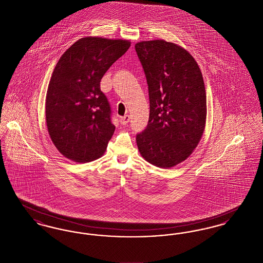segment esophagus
I'll list each match as a JSON object with an SVG mask.
<instances>
[{
	"label": "esophagus",
	"mask_w": 263,
	"mask_h": 263,
	"mask_svg": "<svg viewBox=\"0 0 263 263\" xmlns=\"http://www.w3.org/2000/svg\"><path fill=\"white\" fill-rule=\"evenodd\" d=\"M129 121H130V116H129V115H125V116H123V117L120 118V123H121L122 125H127Z\"/></svg>",
	"instance_id": "34e87169"
}]
</instances>
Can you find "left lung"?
<instances>
[{"instance_id": "1", "label": "left lung", "mask_w": 263, "mask_h": 263, "mask_svg": "<svg viewBox=\"0 0 263 263\" xmlns=\"http://www.w3.org/2000/svg\"><path fill=\"white\" fill-rule=\"evenodd\" d=\"M149 87L150 117L136 137L145 161L171 168L185 161L203 135L207 101L200 68L183 47L163 39L135 44Z\"/></svg>"}]
</instances>
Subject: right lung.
I'll list each match as a JSON object with an SVG mask.
<instances>
[{"label":"right lung","instance_id":"right-lung-1","mask_svg":"<svg viewBox=\"0 0 263 263\" xmlns=\"http://www.w3.org/2000/svg\"><path fill=\"white\" fill-rule=\"evenodd\" d=\"M130 45L126 39L80 38L56 64L47 88L45 115L51 140L65 158L85 163L105 153L115 126L100 81Z\"/></svg>","mask_w":263,"mask_h":263}]
</instances>
